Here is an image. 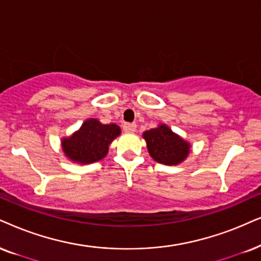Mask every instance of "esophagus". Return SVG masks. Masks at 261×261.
<instances>
[{"instance_id": "obj_1", "label": "esophagus", "mask_w": 261, "mask_h": 261, "mask_svg": "<svg viewBox=\"0 0 261 261\" xmlns=\"http://www.w3.org/2000/svg\"><path fill=\"white\" fill-rule=\"evenodd\" d=\"M136 124H130V123H126V124H124L123 125V130L125 131V133H130V134H133V133H135V131H136Z\"/></svg>"}]
</instances>
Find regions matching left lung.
Returning <instances> with one entry per match:
<instances>
[{
    "instance_id": "8db88e82",
    "label": "left lung",
    "mask_w": 261,
    "mask_h": 261,
    "mask_svg": "<svg viewBox=\"0 0 261 261\" xmlns=\"http://www.w3.org/2000/svg\"><path fill=\"white\" fill-rule=\"evenodd\" d=\"M143 138L147 142L150 156L156 163L169 166L182 163L190 151V144L165 124L144 131Z\"/></svg>"
}]
</instances>
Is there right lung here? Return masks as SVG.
<instances>
[{
	"mask_svg": "<svg viewBox=\"0 0 261 261\" xmlns=\"http://www.w3.org/2000/svg\"><path fill=\"white\" fill-rule=\"evenodd\" d=\"M119 135L120 127L118 125L102 124L91 118L85 120L72 136L62 138V151L73 163H96L106 156L112 141Z\"/></svg>",
	"mask_w": 261,
	"mask_h": 261,
	"instance_id": "1",
	"label": "right lung"
}]
</instances>
